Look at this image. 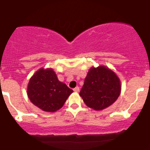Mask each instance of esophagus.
Segmentation results:
<instances>
[{"label":"esophagus","instance_id":"34e87169","mask_svg":"<svg viewBox=\"0 0 150 150\" xmlns=\"http://www.w3.org/2000/svg\"><path fill=\"white\" fill-rule=\"evenodd\" d=\"M73 91H75V92H78V91H80L79 87L77 86V87H75V88H73Z\"/></svg>","mask_w":150,"mask_h":150}]
</instances>
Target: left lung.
<instances>
[{"label": "left lung", "instance_id": "obj_1", "mask_svg": "<svg viewBox=\"0 0 150 150\" xmlns=\"http://www.w3.org/2000/svg\"><path fill=\"white\" fill-rule=\"evenodd\" d=\"M121 84L115 73L105 67L90 69L80 91L88 107L103 110L112 105L119 97Z\"/></svg>", "mask_w": 150, "mask_h": 150}]
</instances>
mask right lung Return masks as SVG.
<instances>
[{
    "mask_svg": "<svg viewBox=\"0 0 150 150\" xmlns=\"http://www.w3.org/2000/svg\"><path fill=\"white\" fill-rule=\"evenodd\" d=\"M27 92L33 105L44 111L55 112L64 105L73 91L58 80L53 69L42 68L30 79Z\"/></svg>",
    "mask_w": 150,
    "mask_h": 150,
    "instance_id": "obj_1",
    "label": "right lung"
}]
</instances>
